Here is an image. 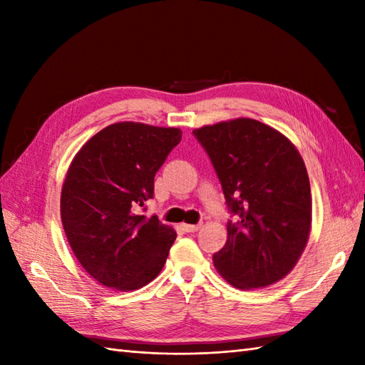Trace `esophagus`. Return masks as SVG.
<instances>
[{"mask_svg": "<svg viewBox=\"0 0 365 365\" xmlns=\"http://www.w3.org/2000/svg\"><path fill=\"white\" fill-rule=\"evenodd\" d=\"M182 227L185 232L191 234V232H197L200 229V224H182Z\"/></svg>", "mask_w": 365, "mask_h": 365, "instance_id": "1", "label": "esophagus"}]
</instances>
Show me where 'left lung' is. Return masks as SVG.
Masks as SVG:
<instances>
[{"mask_svg": "<svg viewBox=\"0 0 365 365\" xmlns=\"http://www.w3.org/2000/svg\"><path fill=\"white\" fill-rule=\"evenodd\" d=\"M210 157L235 222L213 255L215 268L242 290L281 281L307 245L312 196L307 169L281 131L238 118L192 130Z\"/></svg>", "mask_w": 365, "mask_h": 365, "instance_id": "left-lung-1", "label": "left lung"}]
</instances>
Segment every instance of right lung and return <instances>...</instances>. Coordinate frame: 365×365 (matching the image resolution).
I'll use <instances>...</instances> for the list:
<instances>
[{"label": "right lung", "mask_w": 365, "mask_h": 365, "mask_svg": "<svg viewBox=\"0 0 365 365\" xmlns=\"http://www.w3.org/2000/svg\"><path fill=\"white\" fill-rule=\"evenodd\" d=\"M182 131L141 122L100 130L75 155L61 191V221L76 260L98 284L138 290L160 274L177 237L139 207Z\"/></svg>", "instance_id": "obj_1"}]
</instances>
